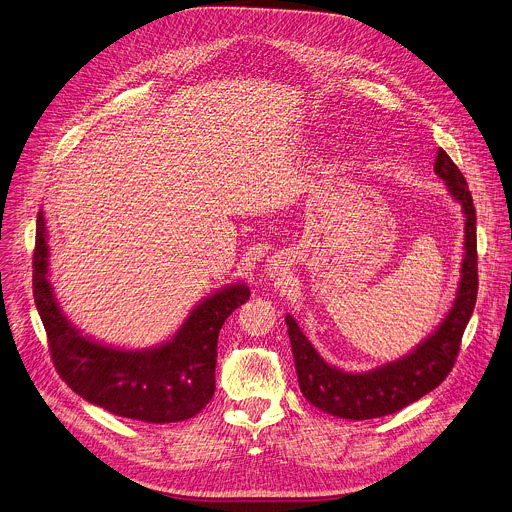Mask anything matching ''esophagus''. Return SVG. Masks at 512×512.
Returning a JSON list of instances; mask_svg holds the SVG:
<instances>
[{
    "instance_id": "34e87169",
    "label": "esophagus",
    "mask_w": 512,
    "mask_h": 512,
    "mask_svg": "<svg viewBox=\"0 0 512 512\" xmlns=\"http://www.w3.org/2000/svg\"><path fill=\"white\" fill-rule=\"evenodd\" d=\"M286 270H288V264H286V260H284V258H280V256L270 258V260H268V264H266V274H268L270 278L282 276V274H286Z\"/></svg>"
}]
</instances>
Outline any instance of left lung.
Segmentation results:
<instances>
[{
    "label": "left lung",
    "instance_id": "obj_1",
    "mask_svg": "<svg viewBox=\"0 0 512 512\" xmlns=\"http://www.w3.org/2000/svg\"><path fill=\"white\" fill-rule=\"evenodd\" d=\"M434 172L464 214V258L452 308L440 326L410 354L368 372H344L330 366L286 314L300 392L316 408L350 420H368L398 412L434 390L452 370L464 328L472 316L478 290L476 270V210L468 184L450 156L440 148Z\"/></svg>",
    "mask_w": 512,
    "mask_h": 512
}]
</instances>
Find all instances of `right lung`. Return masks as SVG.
<instances>
[{
	"instance_id": "add662e5",
	"label": "right lung",
	"mask_w": 512,
	"mask_h": 512,
	"mask_svg": "<svg viewBox=\"0 0 512 512\" xmlns=\"http://www.w3.org/2000/svg\"><path fill=\"white\" fill-rule=\"evenodd\" d=\"M48 232L38 212L34 250V300L52 360L66 384L104 410L152 424L196 416L216 390L218 334L224 320L250 298L244 282L204 298L180 330L160 346L124 350L84 336L62 312L48 280Z\"/></svg>"
}]
</instances>
